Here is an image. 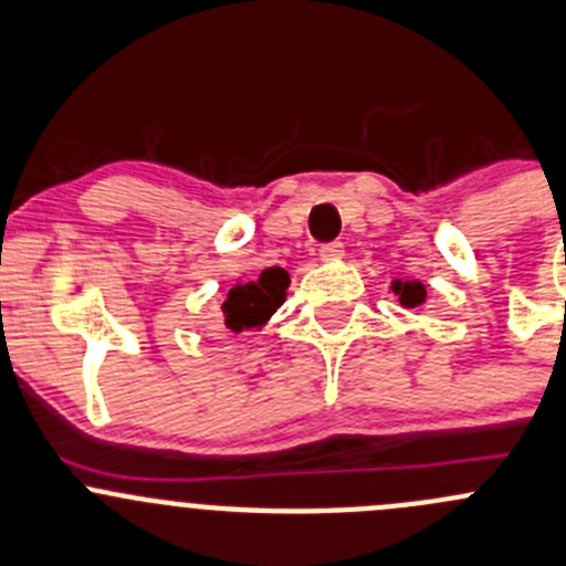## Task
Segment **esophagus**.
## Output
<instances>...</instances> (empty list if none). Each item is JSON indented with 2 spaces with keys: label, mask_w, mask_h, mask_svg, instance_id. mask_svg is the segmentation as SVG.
I'll list each match as a JSON object with an SVG mask.
<instances>
[{
  "label": "esophagus",
  "mask_w": 566,
  "mask_h": 566,
  "mask_svg": "<svg viewBox=\"0 0 566 566\" xmlns=\"http://www.w3.org/2000/svg\"><path fill=\"white\" fill-rule=\"evenodd\" d=\"M340 255H344V244H340V242L322 244V250H318V259H322V261H338Z\"/></svg>",
  "instance_id": "1"
}]
</instances>
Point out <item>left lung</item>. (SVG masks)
<instances>
[{
    "label": "left lung",
    "mask_w": 566,
    "mask_h": 566,
    "mask_svg": "<svg viewBox=\"0 0 566 566\" xmlns=\"http://www.w3.org/2000/svg\"><path fill=\"white\" fill-rule=\"evenodd\" d=\"M390 289H394V294L399 296V302L405 307H418L427 300V289H423L421 281H394Z\"/></svg>",
    "instance_id": "obj_1"
}]
</instances>
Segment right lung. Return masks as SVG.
<instances>
[{
    "mask_svg": "<svg viewBox=\"0 0 566 566\" xmlns=\"http://www.w3.org/2000/svg\"><path fill=\"white\" fill-rule=\"evenodd\" d=\"M289 272L281 266H270L255 281H239L231 285L222 302V322L231 333L261 329L272 318V313L285 302Z\"/></svg>",
    "mask_w": 566,
    "mask_h": 566,
    "instance_id": "add662e5",
    "label": "right lung"
}]
</instances>
